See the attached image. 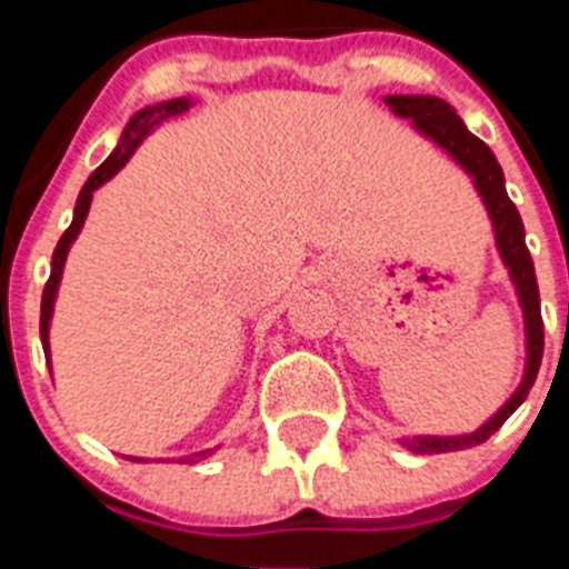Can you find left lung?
Segmentation results:
<instances>
[{"label":"left lung","instance_id":"obj_1","mask_svg":"<svg viewBox=\"0 0 569 569\" xmlns=\"http://www.w3.org/2000/svg\"><path fill=\"white\" fill-rule=\"evenodd\" d=\"M392 114L407 118L413 123L419 136L446 150L463 171L472 177V186L481 194L490 223H493L496 236V250L502 257L511 283L517 289L522 307V321H526V372H522L520 387L513 389V396L487 419L481 428L472 433H458V437H405V446L416 455H442V451H460L472 449L478 442H485L490 433H496L505 425V419L526 401L529 389L535 387L538 378L540 360H543V319H540V292H538V277H535V262L526 248V227L517 212V206L511 203V197L505 191V173L496 162L493 150L469 132L463 127V120L455 114L449 102L440 97H419V93H392L383 97Z\"/></svg>","mask_w":569,"mask_h":569}]
</instances>
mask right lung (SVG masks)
<instances>
[{
  "label": "right lung",
  "mask_w": 569,
  "mask_h": 569,
  "mask_svg": "<svg viewBox=\"0 0 569 569\" xmlns=\"http://www.w3.org/2000/svg\"><path fill=\"white\" fill-rule=\"evenodd\" d=\"M189 109H191L189 97H177V100L156 102V106H147V109L136 111V114L129 118L118 147H114L109 159H106V162H102L100 168L88 177V182H84L82 191H79V200H76V209H73V221H70V227L64 230V236L58 239L56 253H52V271H49V280L47 286H43V298H40V342H43V355L47 357H49V321H52V310H56L58 283H61V274H64V262H67V253H70V244H73L76 236H79L84 227V218H88V209H91L93 191L100 189V186H106V182H109L111 177H114V173H118L120 168L132 159L138 144H141V141H144V138L150 136L159 123H164L168 118H177V114H182V111H189ZM209 451L212 449L197 451V455H191V458L186 460L194 463V460L206 458ZM129 460H144V458H129Z\"/></svg>",
  "instance_id": "obj_1"
}]
</instances>
